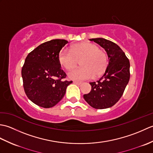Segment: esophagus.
<instances>
[{
	"label": "esophagus",
	"mask_w": 153,
	"mask_h": 153,
	"mask_svg": "<svg viewBox=\"0 0 153 153\" xmlns=\"http://www.w3.org/2000/svg\"><path fill=\"white\" fill-rule=\"evenodd\" d=\"M73 83H74V84H76V85H81V84H82V82H77V81H74L73 82Z\"/></svg>",
	"instance_id": "1"
}]
</instances>
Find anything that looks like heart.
<instances>
[{"label":"heart","instance_id":"b5f03b06","mask_svg":"<svg viewBox=\"0 0 153 153\" xmlns=\"http://www.w3.org/2000/svg\"><path fill=\"white\" fill-rule=\"evenodd\" d=\"M79 61L81 67L68 73L70 79L83 81L99 76L106 70L108 63L106 52L89 42L75 45L70 50L63 48L58 54V62L67 70L73 69Z\"/></svg>","mask_w":153,"mask_h":153}]
</instances>
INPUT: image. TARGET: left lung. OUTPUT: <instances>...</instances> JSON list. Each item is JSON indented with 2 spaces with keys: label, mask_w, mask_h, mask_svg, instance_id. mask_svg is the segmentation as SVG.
<instances>
[{
  "label": "left lung",
  "mask_w": 153,
  "mask_h": 153,
  "mask_svg": "<svg viewBox=\"0 0 153 153\" xmlns=\"http://www.w3.org/2000/svg\"><path fill=\"white\" fill-rule=\"evenodd\" d=\"M105 49L108 64L105 74L97 82H90L91 90L83 95L93 108L104 109L111 107L122 96L130 77L129 59L118 45L103 38L91 39Z\"/></svg>",
  "instance_id": "left-lung-1"
}]
</instances>
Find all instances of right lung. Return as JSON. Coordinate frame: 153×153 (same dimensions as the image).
I'll return each mask as SVG.
<instances>
[{"instance_id":"obj_1","label":"right lung","mask_w":153,"mask_h":153,"mask_svg":"<svg viewBox=\"0 0 153 153\" xmlns=\"http://www.w3.org/2000/svg\"><path fill=\"white\" fill-rule=\"evenodd\" d=\"M68 42L53 39L41 44L28 54L22 69L23 86L28 99L43 108H51L63 98L72 81L64 80L58 54Z\"/></svg>"}]
</instances>
